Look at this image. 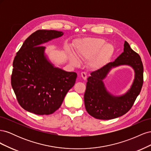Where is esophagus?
Segmentation results:
<instances>
[{
	"label": "esophagus",
	"mask_w": 151,
	"mask_h": 151,
	"mask_svg": "<svg viewBox=\"0 0 151 151\" xmlns=\"http://www.w3.org/2000/svg\"><path fill=\"white\" fill-rule=\"evenodd\" d=\"M81 76H82V77H83V79L84 80H86L87 79V74H86V73L82 72L81 73Z\"/></svg>",
	"instance_id": "esophagus-1"
}]
</instances>
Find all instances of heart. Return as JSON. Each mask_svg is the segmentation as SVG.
Listing matches in <instances>:
<instances>
[{
  "label": "heart",
  "mask_w": 151,
  "mask_h": 151,
  "mask_svg": "<svg viewBox=\"0 0 151 151\" xmlns=\"http://www.w3.org/2000/svg\"><path fill=\"white\" fill-rule=\"evenodd\" d=\"M77 57L82 60H88L92 58L91 65L94 68H99L104 62L113 55L114 48L110 44H106V41L99 38H86L78 41L75 46ZM71 62L74 65H79V61L72 53H69Z\"/></svg>",
  "instance_id": "obj_1"
}]
</instances>
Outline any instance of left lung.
Masks as SVG:
<instances>
[{"mask_svg":"<svg viewBox=\"0 0 151 151\" xmlns=\"http://www.w3.org/2000/svg\"><path fill=\"white\" fill-rule=\"evenodd\" d=\"M121 65L133 67L136 76L131 89L125 95L116 97L106 91L102 80L112 67ZM143 73L144 67L140 55L125 41L123 52L115 61L91 73L84 97L86 111L91 116L99 120H111L125 115L140 93L144 81Z\"/></svg>","mask_w":151,"mask_h":151,"instance_id":"left-lung-1","label":"left lung"}]
</instances>
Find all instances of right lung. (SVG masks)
<instances>
[{"label": "right lung", "instance_id": "obj_1", "mask_svg": "<svg viewBox=\"0 0 151 151\" xmlns=\"http://www.w3.org/2000/svg\"><path fill=\"white\" fill-rule=\"evenodd\" d=\"M63 35L40 29L22 44L13 61L11 86L20 106L36 115H50L60 107L77 74L54 67L44 55L42 43Z\"/></svg>", "mask_w": 151, "mask_h": 151}]
</instances>
